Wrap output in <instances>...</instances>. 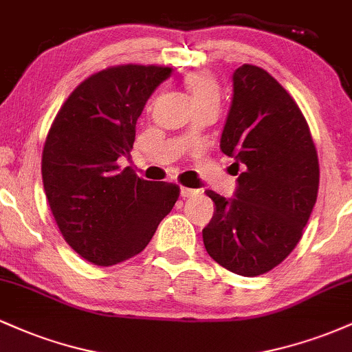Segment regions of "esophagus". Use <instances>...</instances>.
Wrapping results in <instances>:
<instances>
[{
    "instance_id": "esophagus-1",
    "label": "esophagus",
    "mask_w": 352,
    "mask_h": 352,
    "mask_svg": "<svg viewBox=\"0 0 352 352\" xmlns=\"http://www.w3.org/2000/svg\"><path fill=\"white\" fill-rule=\"evenodd\" d=\"M197 193H199V190L187 188V187H182V188H180V195L184 197V199H188V197H192V195H197Z\"/></svg>"
}]
</instances>
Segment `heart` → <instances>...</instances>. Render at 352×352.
I'll return each mask as SVG.
<instances>
[{
	"label": "heart",
	"mask_w": 352,
	"mask_h": 352,
	"mask_svg": "<svg viewBox=\"0 0 352 352\" xmlns=\"http://www.w3.org/2000/svg\"><path fill=\"white\" fill-rule=\"evenodd\" d=\"M190 96H192L195 106H201L207 102H217L220 100V86L215 76L208 71L190 72L185 79Z\"/></svg>",
	"instance_id": "heart-1"
}]
</instances>
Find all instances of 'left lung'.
<instances>
[{
    "mask_svg": "<svg viewBox=\"0 0 352 352\" xmlns=\"http://www.w3.org/2000/svg\"><path fill=\"white\" fill-rule=\"evenodd\" d=\"M220 148L243 172L233 199L207 190L215 213L201 232L205 250L232 273H268L301 240L316 204L319 162L309 125L272 74L243 64L233 72Z\"/></svg>",
    "mask_w": 352,
    "mask_h": 352,
    "instance_id": "1",
    "label": "left lung"
}]
</instances>
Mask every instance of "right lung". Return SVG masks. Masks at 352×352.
I'll use <instances>...</instances> for the list:
<instances>
[{
	"mask_svg": "<svg viewBox=\"0 0 352 352\" xmlns=\"http://www.w3.org/2000/svg\"><path fill=\"white\" fill-rule=\"evenodd\" d=\"M172 67L122 64L84 79L59 109L43 148L47 204L67 245L112 266L139 254L179 200L180 187L151 182L117 159L129 155L145 102Z\"/></svg>",
	"mask_w": 352,
	"mask_h": 352,
	"instance_id": "1",
	"label": "right lung"
}]
</instances>
